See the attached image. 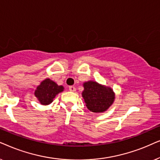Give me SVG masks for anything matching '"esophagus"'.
<instances>
[{
  "label": "esophagus",
  "instance_id": "esophagus-1",
  "mask_svg": "<svg viewBox=\"0 0 160 160\" xmlns=\"http://www.w3.org/2000/svg\"><path fill=\"white\" fill-rule=\"evenodd\" d=\"M69 89L70 91H72V92H74V91H76V88H75V87H74V86H69Z\"/></svg>",
  "mask_w": 160,
  "mask_h": 160
}]
</instances>
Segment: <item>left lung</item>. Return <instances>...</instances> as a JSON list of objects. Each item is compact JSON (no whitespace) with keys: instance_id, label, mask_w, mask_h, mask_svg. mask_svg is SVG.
<instances>
[{"instance_id":"1","label":"left lung","mask_w":160,"mask_h":160,"mask_svg":"<svg viewBox=\"0 0 160 160\" xmlns=\"http://www.w3.org/2000/svg\"><path fill=\"white\" fill-rule=\"evenodd\" d=\"M82 97L91 112L99 113L109 109L115 100V92L112 88L99 82L89 80L83 82Z\"/></svg>"}]
</instances>
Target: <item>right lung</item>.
<instances>
[{"label":"right lung","mask_w":160,"mask_h":160,"mask_svg":"<svg viewBox=\"0 0 160 160\" xmlns=\"http://www.w3.org/2000/svg\"><path fill=\"white\" fill-rule=\"evenodd\" d=\"M63 90V86H58L53 80L47 78L37 87L34 91V95L41 105H48L52 103L56 95L62 92Z\"/></svg>","instance_id":"1"}]
</instances>
